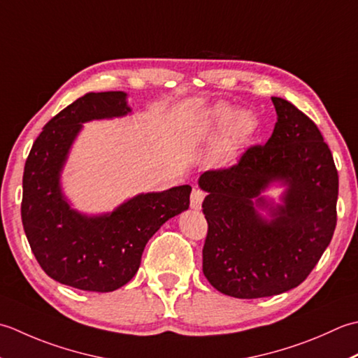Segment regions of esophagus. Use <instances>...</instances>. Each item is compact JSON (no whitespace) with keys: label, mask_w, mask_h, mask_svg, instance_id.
I'll return each instance as SVG.
<instances>
[{"label":"esophagus","mask_w":358,"mask_h":358,"mask_svg":"<svg viewBox=\"0 0 358 358\" xmlns=\"http://www.w3.org/2000/svg\"><path fill=\"white\" fill-rule=\"evenodd\" d=\"M206 198V194H203L202 189L199 188H193L192 192V199H189V206H192L193 210H199L202 206V201Z\"/></svg>","instance_id":"obj_1"}]
</instances>
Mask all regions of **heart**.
Instances as JSON below:
<instances>
[{
  "label": "heart",
  "instance_id": "b5f03b06",
  "mask_svg": "<svg viewBox=\"0 0 358 358\" xmlns=\"http://www.w3.org/2000/svg\"><path fill=\"white\" fill-rule=\"evenodd\" d=\"M258 131L259 119L253 111H238L230 105L217 103L202 114L194 128L193 138L196 143H213L222 136L215 160L221 166H229L235 164L241 151L257 137Z\"/></svg>",
  "mask_w": 358,
  "mask_h": 358
}]
</instances>
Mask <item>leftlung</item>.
<instances>
[{
    "label": "left lung",
    "instance_id": "obj_1",
    "mask_svg": "<svg viewBox=\"0 0 358 358\" xmlns=\"http://www.w3.org/2000/svg\"><path fill=\"white\" fill-rule=\"evenodd\" d=\"M276 119L266 145L227 170L201 174L208 231L202 271L221 294L262 298L301 284L337 225L338 173L315 123L290 101L272 97ZM280 183L282 203L260 193ZM258 209H267L264 218Z\"/></svg>",
    "mask_w": 358,
    "mask_h": 358
}]
</instances>
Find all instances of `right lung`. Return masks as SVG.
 <instances>
[{"label":"right lung","instance_id":"right-lung-1","mask_svg":"<svg viewBox=\"0 0 358 358\" xmlns=\"http://www.w3.org/2000/svg\"><path fill=\"white\" fill-rule=\"evenodd\" d=\"M127 92H90L50 119L29 152L21 220L36 261L50 278L87 292H113L133 278L150 238L185 211L192 187L141 193L103 215L72 208L62 171L83 123L131 113Z\"/></svg>","mask_w":358,"mask_h":358}]
</instances>
